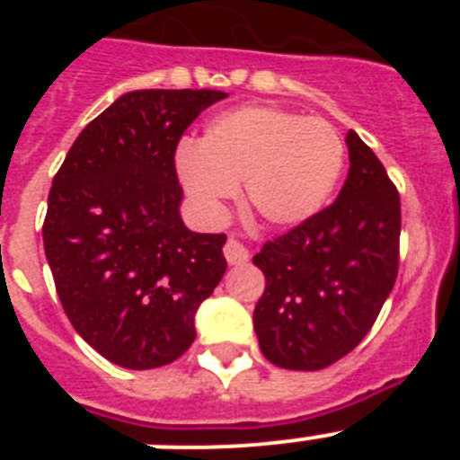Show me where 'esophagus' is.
Returning a JSON list of instances; mask_svg holds the SVG:
<instances>
[{"label": "esophagus", "mask_w": 460, "mask_h": 460, "mask_svg": "<svg viewBox=\"0 0 460 460\" xmlns=\"http://www.w3.org/2000/svg\"><path fill=\"white\" fill-rule=\"evenodd\" d=\"M223 255H226L227 265H243V262H249V251H246V246L234 237H230L226 242Z\"/></svg>", "instance_id": "esophagus-1"}]
</instances>
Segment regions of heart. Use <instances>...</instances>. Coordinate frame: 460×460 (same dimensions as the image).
I'll return each mask as SVG.
<instances>
[{"instance_id": "b5f03b06", "label": "heart", "mask_w": 460, "mask_h": 460, "mask_svg": "<svg viewBox=\"0 0 460 460\" xmlns=\"http://www.w3.org/2000/svg\"><path fill=\"white\" fill-rule=\"evenodd\" d=\"M174 165L186 193L218 214L243 181L255 217L295 227L324 209L343 170V140L329 121L270 105L221 112L193 142H181Z\"/></svg>"}]
</instances>
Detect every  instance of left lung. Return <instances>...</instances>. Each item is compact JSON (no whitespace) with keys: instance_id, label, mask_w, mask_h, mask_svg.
<instances>
[{"instance_id":"8db88e82","label":"left lung","mask_w":460,"mask_h":460,"mask_svg":"<svg viewBox=\"0 0 460 460\" xmlns=\"http://www.w3.org/2000/svg\"><path fill=\"white\" fill-rule=\"evenodd\" d=\"M334 205L267 242L253 258L267 286L255 304L260 350L290 371H320L355 350L398 274L401 198L355 131Z\"/></svg>"}]
</instances>
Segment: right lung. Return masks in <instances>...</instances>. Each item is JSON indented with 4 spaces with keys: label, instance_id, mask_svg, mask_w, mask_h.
<instances>
[{
    "label": "right lung",
    "instance_id": "right-lung-1",
    "mask_svg": "<svg viewBox=\"0 0 460 460\" xmlns=\"http://www.w3.org/2000/svg\"><path fill=\"white\" fill-rule=\"evenodd\" d=\"M214 89H137L89 121L52 180L43 246L64 313L93 350L147 371L184 355L226 274V234L184 226L174 149Z\"/></svg>",
    "mask_w": 460,
    "mask_h": 460
}]
</instances>
